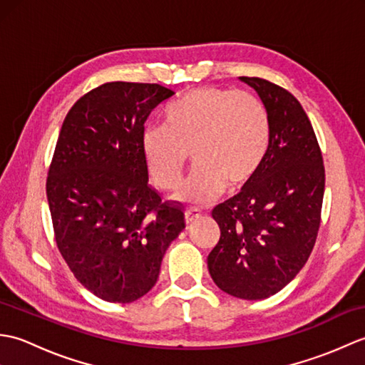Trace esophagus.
Wrapping results in <instances>:
<instances>
[{"label":"esophagus","instance_id":"1","mask_svg":"<svg viewBox=\"0 0 365 365\" xmlns=\"http://www.w3.org/2000/svg\"><path fill=\"white\" fill-rule=\"evenodd\" d=\"M199 216H200V213H199L197 208L190 207V208H187V210H185V221H187V224H190L195 218H199Z\"/></svg>","mask_w":365,"mask_h":365}]
</instances>
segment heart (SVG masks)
<instances>
[{
  "label": "heart",
  "instance_id": "obj_1",
  "mask_svg": "<svg viewBox=\"0 0 365 365\" xmlns=\"http://www.w3.org/2000/svg\"><path fill=\"white\" fill-rule=\"evenodd\" d=\"M271 125L265 105L250 92L200 86L188 91L165 111V127L143 131L147 170L161 190H174L191 153L196 166L175 199L205 205L224 187H240L267 157Z\"/></svg>",
  "mask_w": 365,
  "mask_h": 365
}]
</instances>
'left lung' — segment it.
Here are the masks:
<instances>
[{
  "instance_id": "1",
  "label": "left lung",
  "mask_w": 365,
  "mask_h": 365,
  "mask_svg": "<svg viewBox=\"0 0 365 365\" xmlns=\"http://www.w3.org/2000/svg\"><path fill=\"white\" fill-rule=\"evenodd\" d=\"M257 92L271 125L267 157L237 196L215 207L220 242L208 271L222 292L265 299L304 267L320 229L324 166L312 123L289 91L240 76Z\"/></svg>"
}]
</instances>
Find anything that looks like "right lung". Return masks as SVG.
<instances>
[{"label":"right lung","instance_id":"obj_1","mask_svg":"<svg viewBox=\"0 0 365 365\" xmlns=\"http://www.w3.org/2000/svg\"><path fill=\"white\" fill-rule=\"evenodd\" d=\"M173 96L160 84L105 83L59 131L46 177L54 238L75 277L105 301L144 297L185 229L182 208L147 185L141 147L144 122Z\"/></svg>","mask_w":365,"mask_h":365}]
</instances>
